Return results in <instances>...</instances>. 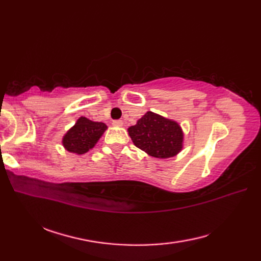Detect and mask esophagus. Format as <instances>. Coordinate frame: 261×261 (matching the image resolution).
<instances>
[{
  "instance_id": "1",
  "label": "esophagus",
  "mask_w": 261,
  "mask_h": 261,
  "mask_svg": "<svg viewBox=\"0 0 261 261\" xmlns=\"http://www.w3.org/2000/svg\"><path fill=\"white\" fill-rule=\"evenodd\" d=\"M112 124L114 126H122V125H123V121H122V120H114L112 122Z\"/></svg>"
}]
</instances>
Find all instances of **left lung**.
Listing matches in <instances>:
<instances>
[{
	"mask_svg": "<svg viewBox=\"0 0 261 261\" xmlns=\"http://www.w3.org/2000/svg\"><path fill=\"white\" fill-rule=\"evenodd\" d=\"M127 131L135 146L152 157H174L182 148L184 135L179 124L150 111Z\"/></svg>",
	"mask_w": 261,
	"mask_h": 261,
	"instance_id": "1",
	"label": "left lung"
}]
</instances>
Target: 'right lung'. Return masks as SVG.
Masks as SVG:
<instances>
[{
  "label": "right lung",
  "mask_w": 261,
  "mask_h": 261,
  "mask_svg": "<svg viewBox=\"0 0 261 261\" xmlns=\"http://www.w3.org/2000/svg\"><path fill=\"white\" fill-rule=\"evenodd\" d=\"M107 127L103 122H93L81 116L75 125L64 136L63 145L69 152L83 154L95 146Z\"/></svg>",
  "instance_id": "1"
}]
</instances>
